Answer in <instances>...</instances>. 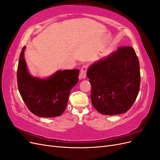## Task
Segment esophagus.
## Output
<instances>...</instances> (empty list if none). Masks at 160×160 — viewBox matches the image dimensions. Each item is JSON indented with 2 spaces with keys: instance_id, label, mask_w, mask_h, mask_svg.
Segmentation results:
<instances>
[{
  "instance_id": "1",
  "label": "esophagus",
  "mask_w": 160,
  "mask_h": 160,
  "mask_svg": "<svg viewBox=\"0 0 160 160\" xmlns=\"http://www.w3.org/2000/svg\"><path fill=\"white\" fill-rule=\"evenodd\" d=\"M87 71H88V66L84 65L82 67V68L81 69V72H80V75H79V79H81L85 78Z\"/></svg>"
}]
</instances>
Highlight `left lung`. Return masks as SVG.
Returning <instances> with one entry per match:
<instances>
[{"label":"left lung","instance_id":"obj_1","mask_svg":"<svg viewBox=\"0 0 160 160\" xmlns=\"http://www.w3.org/2000/svg\"><path fill=\"white\" fill-rule=\"evenodd\" d=\"M87 76L91 85L92 104L101 114L125 113L137 98L141 77L138 58L132 47H121L95 62Z\"/></svg>","mask_w":160,"mask_h":160}]
</instances>
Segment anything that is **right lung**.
Returning <instances> with one entry per match:
<instances>
[{"label": "right lung", "instance_id": "add662e5", "mask_svg": "<svg viewBox=\"0 0 160 160\" xmlns=\"http://www.w3.org/2000/svg\"><path fill=\"white\" fill-rule=\"evenodd\" d=\"M21 51L17 69L19 93L30 111L38 117L55 118L67 107L71 89L79 81V69L56 72L46 79L32 77L28 73Z\"/></svg>", "mask_w": 160, "mask_h": 160}]
</instances>
